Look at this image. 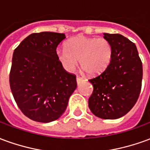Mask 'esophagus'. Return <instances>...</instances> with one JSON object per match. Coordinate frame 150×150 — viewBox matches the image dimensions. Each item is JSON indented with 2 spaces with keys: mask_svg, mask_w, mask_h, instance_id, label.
<instances>
[{
  "mask_svg": "<svg viewBox=\"0 0 150 150\" xmlns=\"http://www.w3.org/2000/svg\"><path fill=\"white\" fill-rule=\"evenodd\" d=\"M83 81V79L81 77H76V82H77V84H80Z\"/></svg>",
  "mask_w": 150,
  "mask_h": 150,
  "instance_id": "34e87169",
  "label": "esophagus"
}]
</instances>
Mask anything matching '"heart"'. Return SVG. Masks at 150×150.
Instances as JSON below:
<instances>
[{
	"label": "heart",
	"mask_w": 150,
	"mask_h": 150,
	"mask_svg": "<svg viewBox=\"0 0 150 150\" xmlns=\"http://www.w3.org/2000/svg\"><path fill=\"white\" fill-rule=\"evenodd\" d=\"M56 58L67 71L71 72L78 65L91 76L102 74L110 65L113 48L108 40L78 35L66 42V49H57Z\"/></svg>",
	"instance_id": "b5f03b06"
}]
</instances>
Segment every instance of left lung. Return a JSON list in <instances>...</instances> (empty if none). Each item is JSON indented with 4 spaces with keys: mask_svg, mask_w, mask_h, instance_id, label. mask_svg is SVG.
<instances>
[{
    "mask_svg": "<svg viewBox=\"0 0 150 150\" xmlns=\"http://www.w3.org/2000/svg\"><path fill=\"white\" fill-rule=\"evenodd\" d=\"M113 48L110 65L106 71L89 79L93 92L88 106L102 119H118L135 105L142 89L143 70L137 46L119 34L104 33Z\"/></svg>",
    "mask_w": 150,
    "mask_h": 150,
    "instance_id": "obj_1",
    "label": "left lung"
}]
</instances>
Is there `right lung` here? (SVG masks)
<instances>
[{
  "label": "right lung",
  "mask_w": 150,
  "mask_h": 150,
  "mask_svg": "<svg viewBox=\"0 0 150 150\" xmlns=\"http://www.w3.org/2000/svg\"><path fill=\"white\" fill-rule=\"evenodd\" d=\"M65 38L54 32L34 33L14 50L10 89L18 108L34 121L59 119L77 87L76 76L66 71L55 55L57 46Z\"/></svg>",
  "instance_id": "add662e5"
}]
</instances>
